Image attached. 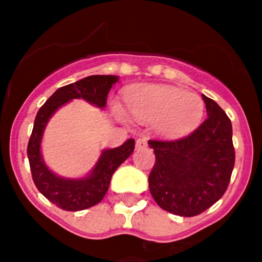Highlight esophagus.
Returning a JSON list of instances; mask_svg holds the SVG:
<instances>
[{
  "instance_id": "esophagus-1",
  "label": "esophagus",
  "mask_w": 262,
  "mask_h": 262,
  "mask_svg": "<svg viewBox=\"0 0 262 262\" xmlns=\"http://www.w3.org/2000/svg\"><path fill=\"white\" fill-rule=\"evenodd\" d=\"M148 147V140L145 138L136 139V149H144Z\"/></svg>"
}]
</instances>
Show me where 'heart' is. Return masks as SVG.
I'll return each instance as SVG.
<instances>
[{
  "label": "heart",
  "mask_w": 262,
  "mask_h": 262,
  "mask_svg": "<svg viewBox=\"0 0 262 262\" xmlns=\"http://www.w3.org/2000/svg\"><path fill=\"white\" fill-rule=\"evenodd\" d=\"M128 113L136 120L151 123L163 138L182 139L193 134L202 123L205 102L198 94L186 93L170 85L145 84L126 92ZM117 114L126 118V111L115 106Z\"/></svg>",
  "instance_id": "obj_1"
}]
</instances>
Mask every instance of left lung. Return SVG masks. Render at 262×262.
Wrapping results in <instances>:
<instances>
[{"mask_svg":"<svg viewBox=\"0 0 262 262\" xmlns=\"http://www.w3.org/2000/svg\"><path fill=\"white\" fill-rule=\"evenodd\" d=\"M202 98L207 119L193 134L148 142L156 157L149 191L161 209L180 216H195L221 200L235 165L230 118L211 98Z\"/></svg>","mask_w":262,"mask_h":262,"instance_id":"1","label":"left lung"}]
</instances>
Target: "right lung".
Wrapping results in <instances>:
<instances>
[{
    "label": "right lung",
    "mask_w": 262,
    "mask_h": 262,
    "mask_svg": "<svg viewBox=\"0 0 262 262\" xmlns=\"http://www.w3.org/2000/svg\"><path fill=\"white\" fill-rule=\"evenodd\" d=\"M118 80V76L111 75L88 76L73 84L59 88L36 114L27 145L32 180L38 190L60 209L80 211L101 202L107 193L111 177L117 168L134 152L135 140L128 139L120 147L103 149L89 174L81 178H68L53 173L41 156L40 145L46 127L51 117L72 99L82 98L96 107L105 108L108 92Z\"/></svg>",
    "instance_id": "right-lung-1"
}]
</instances>
